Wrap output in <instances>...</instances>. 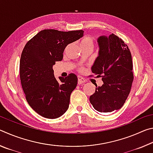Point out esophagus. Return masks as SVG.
<instances>
[{
	"label": "esophagus",
	"mask_w": 153,
	"mask_h": 153,
	"mask_svg": "<svg viewBox=\"0 0 153 153\" xmlns=\"http://www.w3.org/2000/svg\"><path fill=\"white\" fill-rule=\"evenodd\" d=\"M77 83H78V84H84V83L86 82V79H85L84 77H82V76H78L77 77Z\"/></svg>",
	"instance_id": "esophagus-1"
}]
</instances>
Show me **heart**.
<instances>
[{
  "mask_svg": "<svg viewBox=\"0 0 153 153\" xmlns=\"http://www.w3.org/2000/svg\"><path fill=\"white\" fill-rule=\"evenodd\" d=\"M79 46L81 48H92L94 46V40L90 36H84L79 41Z\"/></svg>",
  "mask_w": 153,
  "mask_h": 153,
  "instance_id": "b5f03b06",
  "label": "heart"
}]
</instances>
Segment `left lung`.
Returning <instances> with one entry per match:
<instances>
[{"label": "left lung", "instance_id": "left-lung-1", "mask_svg": "<svg viewBox=\"0 0 153 153\" xmlns=\"http://www.w3.org/2000/svg\"><path fill=\"white\" fill-rule=\"evenodd\" d=\"M98 55L91 70L103 84L96 86L90 102L100 113H111L123 107L134 79L131 55L128 46L115 34L97 39Z\"/></svg>", "mask_w": 153, "mask_h": 153}]
</instances>
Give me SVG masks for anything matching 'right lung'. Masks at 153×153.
<instances>
[{"mask_svg": "<svg viewBox=\"0 0 153 153\" xmlns=\"http://www.w3.org/2000/svg\"><path fill=\"white\" fill-rule=\"evenodd\" d=\"M84 36L83 30L61 32L44 30L28 41L22 51L19 75L28 104L44 117L56 119L66 112L77 77L54 76L53 67L63 59L66 46Z\"/></svg>", "mask_w": 153, "mask_h": 153, "instance_id": "right-lung-1", "label": "right lung"}]
</instances>
